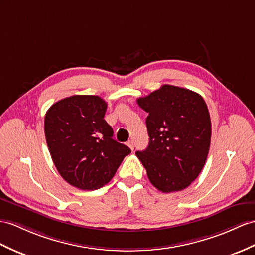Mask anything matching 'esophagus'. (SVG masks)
Segmentation results:
<instances>
[{"mask_svg": "<svg viewBox=\"0 0 255 255\" xmlns=\"http://www.w3.org/2000/svg\"><path fill=\"white\" fill-rule=\"evenodd\" d=\"M127 145H128L129 148H131L132 150H133V149H134V145H135V144H134V141H133V140H128Z\"/></svg>", "mask_w": 255, "mask_h": 255, "instance_id": "1", "label": "esophagus"}]
</instances>
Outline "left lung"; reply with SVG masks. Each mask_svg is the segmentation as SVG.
Returning <instances> with one entry per match:
<instances>
[{
  "label": "left lung",
  "instance_id": "obj_1",
  "mask_svg": "<svg viewBox=\"0 0 255 255\" xmlns=\"http://www.w3.org/2000/svg\"><path fill=\"white\" fill-rule=\"evenodd\" d=\"M148 113V147L136 151L150 183L162 192L183 190L200 174L211 142L210 114L201 95L164 84L137 99Z\"/></svg>",
  "mask_w": 255,
  "mask_h": 255
}]
</instances>
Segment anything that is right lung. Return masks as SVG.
Listing matches in <instances>:
<instances>
[{"mask_svg":"<svg viewBox=\"0 0 255 255\" xmlns=\"http://www.w3.org/2000/svg\"><path fill=\"white\" fill-rule=\"evenodd\" d=\"M107 103L95 95H73L46 111L44 132L58 173L79 189L93 190L114 177L131 149L113 138L105 121Z\"/></svg>","mask_w":255,"mask_h":255,"instance_id":"obj_1","label":"right lung"}]
</instances>
